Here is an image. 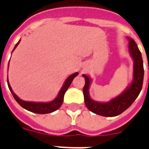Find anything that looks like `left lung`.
<instances>
[{"instance_id":"1","label":"left lung","mask_w":149,"mask_h":149,"mask_svg":"<svg viewBox=\"0 0 149 149\" xmlns=\"http://www.w3.org/2000/svg\"><path fill=\"white\" fill-rule=\"evenodd\" d=\"M127 39L129 40L128 49L130 55L134 61L133 79L132 84L120 95L104 103L93 100L91 99L89 93L91 79L86 75H83V77L85 78V85L83 90L84 102L86 107L96 114L104 117H114L119 115L133 104L141 92L144 79L143 60L141 53L134 39L129 37H127Z\"/></svg>"}]
</instances>
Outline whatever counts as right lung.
<instances>
[{"mask_svg": "<svg viewBox=\"0 0 149 149\" xmlns=\"http://www.w3.org/2000/svg\"><path fill=\"white\" fill-rule=\"evenodd\" d=\"M20 41L21 40L18 41V42L15 45L13 51H14V50L16 49V47H17V45H18ZM8 65H9V64H8ZM78 74H79L78 72H75L73 74L70 75V77L65 79V83L63 84V86H62V88H61V90L59 91V92H58V96H57L52 101L50 102H31L23 100L20 99V98L14 93V91H12V89L10 87V84H9V82H8V87H9V90H10V91L11 92V93H12L13 97H14V98L15 99V100H16L23 108L26 109L28 111H31V112H33V113L44 114V113H52V112L56 111L57 109H58L60 107L63 102L64 94H65V93L66 92L68 88H69V86H70V84H71L72 81L73 80V79H74L75 77H77Z\"/></svg>", "mask_w": 149, "mask_h": 149, "instance_id": "add662e5", "label": "right lung"}]
</instances>
